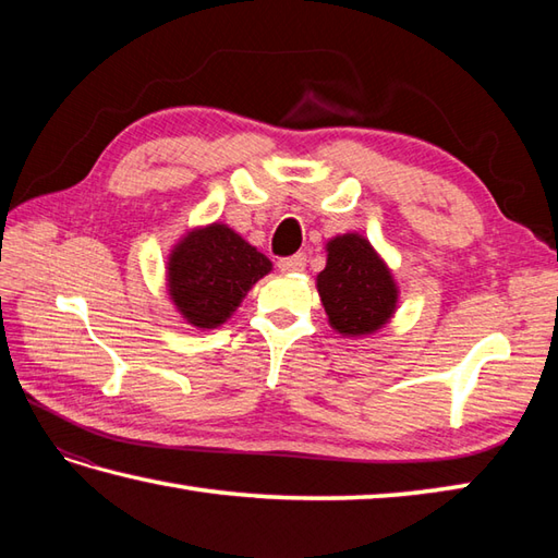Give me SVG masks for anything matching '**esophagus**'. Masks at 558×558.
<instances>
[{"instance_id": "1", "label": "esophagus", "mask_w": 558, "mask_h": 558, "mask_svg": "<svg viewBox=\"0 0 558 558\" xmlns=\"http://www.w3.org/2000/svg\"><path fill=\"white\" fill-rule=\"evenodd\" d=\"M304 266H306V254H292L278 260V268L282 272H298V270H304Z\"/></svg>"}]
</instances>
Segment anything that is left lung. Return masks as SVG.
<instances>
[{
    "mask_svg": "<svg viewBox=\"0 0 558 558\" xmlns=\"http://www.w3.org/2000/svg\"><path fill=\"white\" fill-rule=\"evenodd\" d=\"M316 282L328 322L338 333H374L396 310L393 278L360 234H342L328 242V264Z\"/></svg>",
    "mask_w": 558,
    "mask_h": 558,
    "instance_id": "left-lung-1",
    "label": "left lung"
}]
</instances>
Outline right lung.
Masks as SVG:
<instances>
[{
  "label": "right lung",
  "mask_w": 558,
  "mask_h": 558,
  "mask_svg": "<svg viewBox=\"0 0 558 558\" xmlns=\"http://www.w3.org/2000/svg\"><path fill=\"white\" fill-rule=\"evenodd\" d=\"M170 294L189 324L216 328L240 306L270 260L225 225L196 230L170 256Z\"/></svg>",
  "instance_id": "obj_1"
}]
</instances>
